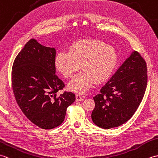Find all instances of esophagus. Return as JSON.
<instances>
[{"mask_svg": "<svg viewBox=\"0 0 158 158\" xmlns=\"http://www.w3.org/2000/svg\"><path fill=\"white\" fill-rule=\"evenodd\" d=\"M82 100H83V98L82 96H80L79 94H77L76 95V101H82Z\"/></svg>", "mask_w": 158, "mask_h": 158, "instance_id": "obj_1", "label": "esophagus"}]
</instances>
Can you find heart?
<instances>
[{"mask_svg":"<svg viewBox=\"0 0 158 158\" xmlns=\"http://www.w3.org/2000/svg\"><path fill=\"white\" fill-rule=\"evenodd\" d=\"M117 63L115 49L93 39L74 42L69 52H58L55 57L56 68L65 78H71L80 67L83 69L69 83V88L79 94L85 93L94 83L99 84L106 81Z\"/></svg>","mask_w":158,"mask_h":158,"instance_id":"b5f03b06","label":"heart"}]
</instances>
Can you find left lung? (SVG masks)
Returning <instances> with one entry per match:
<instances>
[{
	"mask_svg": "<svg viewBox=\"0 0 158 158\" xmlns=\"http://www.w3.org/2000/svg\"><path fill=\"white\" fill-rule=\"evenodd\" d=\"M147 84L146 62L135 51L94 97L93 122L101 128L110 129L127 122L141 102Z\"/></svg>",
	"mask_w": 158,
	"mask_h": 158,
	"instance_id": "1",
	"label": "left lung"
}]
</instances>
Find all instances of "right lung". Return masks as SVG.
Masks as SVG:
<instances>
[{"instance_id": "add662e5", "label": "right lung", "mask_w": 158, "mask_h": 158, "mask_svg": "<svg viewBox=\"0 0 158 158\" xmlns=\"http://www.w3.org/2000/svg\"><path fill=\"white\" fill-rule=\"evenodd\" d=\"M56 49L35 39L26 43L13 62L11 81L16 102L35 125L49 130L60 126L66 109L75 100L71 92L57 95L64 83L56 75Z\"/></svg>"}]
</instances>
